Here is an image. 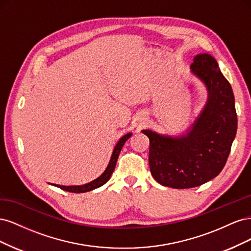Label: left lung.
<instances>
[{"mask_svg":"<svg viewBox=\"0 0 251 251\" xmlns=\"http://www.w3.org/2000/svg\"><path fill=\"white\" fill-rule=\"evenodd\" d=\"M191 68L208 90L207 103L191 131L179 138L142 131L150 139L151 176L164 186L181 189L202 185L221 173L238 126L232 89L216 59L199 54Z\"/></svg>","mask_w":251,"mask_h":251,"instance_id":"obj_1","label":"left lung"}]
</instances>
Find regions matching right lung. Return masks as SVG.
Segmentation results:
<instances>
[{
	"label": "right lung",
	"mask_w": 251,
	"mask_h": 251,
	"mask_svg": "<svg viewBox=\"0 0 251 251\" xmlns=\"http://www.w3.org/2000/svg\"><path fill=\"white\" fill-rule=\"evenodd\" d=\"M131 133L130 134H126L125 135L123 138H120V140L118 141V143L116 144L115 149L113 151V154L111 157V160L109 162V165L107 166V169L102 173L101 176L98 177L97 179H95L94 181L90 182V183H87L85 185H79V186H64V185H56L57 187H59L60 189H63V191L66 192H70V193H86V192H90V191H93V189L97 188V187H100L101 185H103L105 182H107L110 178H111V175L113 174L114 170H115V166H116V162H117V159L119 156V153L121 149H123L124 144L126 143V141L131 137ZM54 185V184H53Z\"/></svg>",
	"instance_id": "add662e5"
}]
</instances>
